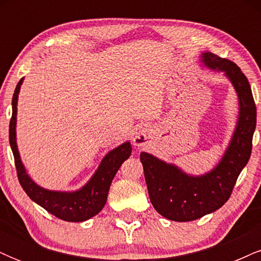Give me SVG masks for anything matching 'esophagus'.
Listing matches in <instances>:
<instances>
[{"label":"esophagus","instance_id":"obj_1","mask_svg":"<svg viewBox=\"0 0 261 261\" xmlns=\"http://www.w3.org/2000/svg\"><path fill=\"white\" fill-rule=\"evenodd\" d=\"M147 134L145 133V131H139V133L136 134V136L134 137V145L137 146V147H142L143 145H146V142H147Z\"/></svg>","mask_w":261,"mask_h":261}]
</instances>
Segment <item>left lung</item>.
<instances>
[{
    "label": "left lung",
    "mask_w": 261,
    "mask_h": 261,
    "mask_svg": "<svg viewBox=\"0 0 261 261\" xmlns=\"http://www.w3.org/2000/svg\"><path fill=\"white\" fill-rule=\"evenodd\" d=\"M210 68L224 71L239 98V120L232 142L220 164L202 176H190L153 155L140 154L149 200L158 214L176 222H188L222 207L237 179L249 161L256 126V107L248 79L230 60L211 53L202 55Z\"/></svg>",
    "instance_id": "left-lung-1"
}]
</instances>
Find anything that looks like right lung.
Segmentation results:
<instances>
[{
    "label": "right lung",
    "instance_id": "obj_1",
    "mask_svg": "<svg viewBox=\"0 0 261 261\" xmlns=\"http://www.w3.org/2000/svg\"><path fill=\"white\" fill-rule=\"evenodd\" d=\"M23 79L18 82L12 98V118L10 121V145L13 152L14 164H16L17 176L25 191L34 202L40 205L47 212L60 220L67 222H82L88 220L101 211L107 202L108 193L116 172L121 167L122 162L127 160L131 154L130 142L122 143L118 148L113 149L101 161L93 178L76 193H59L49 191L38 187L34 181L27 175L24 167L20 162L19 153L16 143V115L17 100L20 85Z\"/></svg>",
    "mask_w": 261,
    "mask_h": 261
}]
</instances>
